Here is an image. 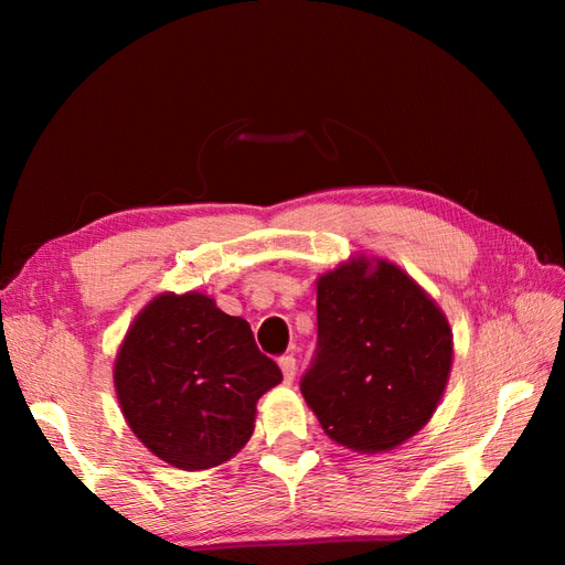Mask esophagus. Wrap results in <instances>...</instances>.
<instances>
[{
	"mask_svg": "<svg viewBox=\"0 0 565 565\" xmlns=\"http://www.w3.org/2000/svg\"><path fill=\"white\" fill-rule=\"evenodd\" d=\"M278 365H280V370H282L285 384H292L295 374H297V361H295V358H292V355H282L280 361H278Z\"/></svg>",
	"mask_w": 565,
	"mask_h": 565,
	"instance_id": "34e87169",
	"label": "esophagus"
}]
</instances>
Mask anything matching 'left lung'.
Wrapping results in <instances>:
<instances>
[{
    "mask_svg": "<svg viewBox=\"0 0 565 565\" xmlns=\"http://www.w3.org/2000/svg\"><path fill=\"white\" fill-rule=\"evenodd\" d=\"M318 355L301 393L322 431L361 455L396 450L436 413L452 370L446 313L407 273L355 254L316 280Z\"/></svg>",
    "mask_w": 565,
    "mask_h": 565,
    "instance_id": "left-lung-1",
    "label": "left lung"
}]
</instances>
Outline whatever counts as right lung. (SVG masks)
Wrapping results in <instances>:
<instances>
[{
	"label": "right lung",
	"instance_id": "add662e5",
	"mask_svg": "<svg viewBox=\"0 0 565 565\" xmlns=\"http://www.w3.org/2000/svg\"><path fill=\"white\" fill-rule=\"evenodd\" d=\"M113 382L134 436L167 465H226L254 434L256 403L282 382L245 318L210 295L152 297L117 349Z\"/></svg>",
	"mask_w": 565,
	"mask_h": 565
}]
</instances>
